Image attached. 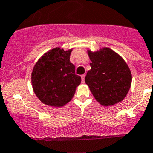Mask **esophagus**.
<instances>
[{"label":"esophagus","instance_id":"1","mask_svg":"<svg viewBox=\"0 0 153 153\" xmlns=\"http://www.w3.org/2000/svg\"><path fill=\"white\" fill-rule=\"evenodd\" d=\"M84 78H85V75H84V74H83V75H81L82 83H84Z\"/></svg>","mask_w":153,"mask_h":153}]
</instances>
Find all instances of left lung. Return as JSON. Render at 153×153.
Returning <instances> with one entry per match:
<instances>
[{
  "instance_id": "left-lung-1",
  "label": "left lung",
  "mask_w": 153,
  "mask_h": 153,
  "mask_svg": "<svg viewBox=\"0 0 153 153\" xmlns=\"http://www.w3.org/2000/svg\"><path fill=\"white\" fill-rule=\"evenodd\" d=\"M88 52L91 63L85 76V83L92 94L105 106L121 102L129 91L132 80L127 63L108 48Z\"/></svg>"
}]
</instances>
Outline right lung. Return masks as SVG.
Here are the masks:
<instances>
[{"label": "right lung", "instance_id": "obj_1", "mask_svg": "<svg viewBox=\"0 0 153 153\" xmlns=\"http://www.w3.org/2000/svg\"><path fill=\"white\" fill-rule=\"evenodd\" d=\"M72 49L55 48L43 55L31 74L34 93L45 105L61 107L71 101L81 77L75 74V65L69 61Z\"/></svg>", "mask_w": 153, "mask_h": 153}]
</instances>
